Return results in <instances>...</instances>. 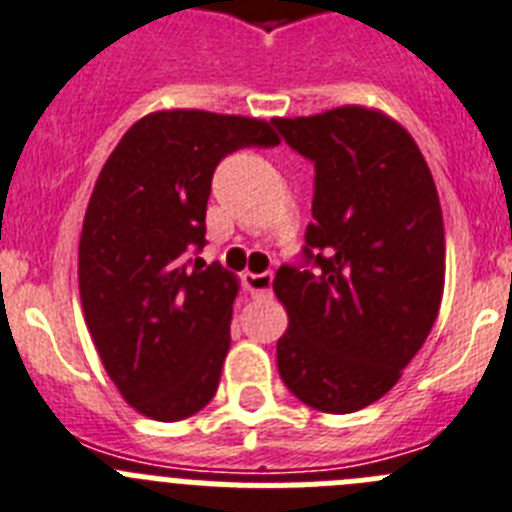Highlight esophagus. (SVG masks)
Returning a JSON list of instances; mask_svg holds the SVG:
<instances>
[{
  "label": "esophagus",
  "mask_w": 512,
  "mask_h": 512,
  "mask_svg": "<svg viewBox=\"0 0 512 512\" xmlns=\"http://www.w3.org/2000/svg\"><path fill=\"white\" fill-rule=\"evenodd\" d=\"M242 280L252 296H270L273 290V273H247Z\"/></svg>",
  "instance_id": "1"
}]
</instances>
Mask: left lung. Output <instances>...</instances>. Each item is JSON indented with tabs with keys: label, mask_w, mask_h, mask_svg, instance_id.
<instances>
[{
	"label": "left lung",
	"mask_w": 512,
	"mask_h": 512,
	"mask_svg": "<svg viewBox=\"0 0 512 512\" xmlns=\"http://www.w3.org/2000/svg\"><path fill=\"white\" fill-rule=\"evenodd\" d=\"M273 122L316 165L306 232L316 267L285 265L273 280L288 313L278 370L316 411L354 413L393 390L439 316V193L411 132L380 109L347 104Z\"/></svg>",
	"instance_id": "left-lung-1"
}]
</instances>
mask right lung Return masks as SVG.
Returning <instances> with one entry per match:
<instances>
[{
	"label": "right lung",
	"instance_id": "obj_1",
	"mask_svg": "<svg viewBox=\"0 0 512 512\" xmlns=\"http://www.w3.org/2000/svg\"><path fill=\"white\" fill-rule=\"evenodd\" d=\"M278 142L265 119L160 109L124 132L96 178L78 293L101 365L142 416L181 421L216 395L239 280L188 255L206 242L219 160Z\"/></svg>",
	"mask_w": 512,
	"mask_h": 512
}]
</instances>
